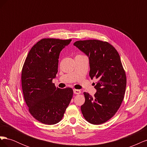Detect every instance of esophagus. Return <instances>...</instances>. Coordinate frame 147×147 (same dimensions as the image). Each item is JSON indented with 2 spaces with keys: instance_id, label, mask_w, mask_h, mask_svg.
I'll return each instance as SVG.
<instances>
[{
  "instance_id": "1",
  "label": "esophagus",
  "mask_w": 147,
  "mask_h": 147,
  "mask_svg": "<svg viewBox=\"0 0 147 147\" xmlns=\"http://www.w3.org/2000/svg\"><path fill=\"white\" fill-rule=\"evenodd\" d=\"M74 93L75 94H80V93H81V91H80V90H76V89H74Z\"/></svg>"
}]
</instances>
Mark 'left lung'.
Here are the masks:
<instances>
[{"label": "left lung", "mask_w": 147, "mask_h": 147, "mask_svg": "<svg viewBox=\"0 0 147 147\" xmlns=\"http://www.w3.org/2000/svg\"><path fill=\"white\" fill-rule=\"evenodd\" d=\"M74 45L89 57L91 79L97 82L94 96L84 92L81 106L84 118L92 124L107 121L117 113L124 99L126 76L120 56L112 45L98 40L75 42Z\"/></svg>", "instance_id": "8db88e82"}]
</instances>
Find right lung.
I'll list each match as a JSON object with an SVG mask.
<instances>
[{
    "mask_svg": "<svg viewBox=\"0 0 147 147\" xmlns=\"http://www.w3.org/2000/svg\"><path fill=\"white\" fill-rule=\"evenodd\" d=\"M72 40L43 38L32 47L21 73L24 98L32 117L42 123L55 124L63 118L73 96L70 88L53 83L61 51Z\"/></svg>",
    "mask_w": 147,
    "mask_h": 147,
    "instance_id": "right-lung-1",
    "label": "right lung"
}]
</instances>
